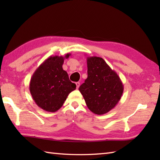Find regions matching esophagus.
Masks as SVG:
<instances>
[{"instance_id": "esophagus-1", "label": "esophagus", "mask_w": 160, "mask_h": 160, "mask_svg": "<svg viewBox=\"0 0 160 160\" xmlns=\"http://www.w3.org/2000/svg\"><path fill=\"white\" fill-rule=\"evenodd\" d=\"M76 88H77V89H78V88H79V87H80V83L78 82L76 83Z\"/></svg>"}]
</instances>
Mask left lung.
<instances>
[{
    "label": "left lung",
    "mask_w": 160,
    "mask_h": 160,
    "mask_svg": "<svg viewBox=\"0 0 160 160\" xmlns=\"http://www.w3.org/2000/svg\"><path fill=\"white\" fill-rule=\"evenodd\" d=\"M88 77L79 91L89 109L103 115L113 108L120 100L124 86L118 73L100 57L87 58Z\"/></svg>",
    "instance_id": "8db88e82"
}]
</instances>
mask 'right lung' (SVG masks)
Returning a JSON list of instances; mask_svg holds the SVG:
<instances>
[{
    "label": "right lung",
    "mask_w": 160,
    "mask_h": 160,
    "mask_svg": "<svg viewBox=\"0 0 160 160\" xmlns=\"http://www.w3.org/2000/svg\"><path fill=\"white\" fill-rule=\"evenodd\" d=\"M65 56H49L37 68L29 83V91L33 100L42 109L56 112L62 107L69 94L76 89V84L69 80L62 64Z\"/></svg>",
    "instance_id": "right-lung-1"
}]
</instances>
